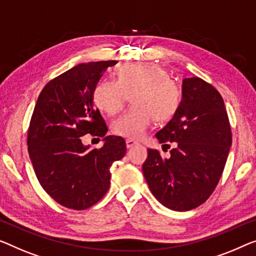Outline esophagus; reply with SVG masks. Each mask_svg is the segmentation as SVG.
Wrapping results in <instances>:
<instances>
[{
    "label": "esophagus",
    "mask_w": 256,
    "mask_h": 256,
    "mask_svg": "<svg viewBox=\"0 0 256 256\" xmlns=\"http://www.w3.org/2000/svg\"><path fill=\"white\" fill-rule=\"evenodd\" d=\"M125 142H126V147L128 148H132V147H134L136 144H138V142H136V141L132 140V139H126V141H125Z\"/></svg>",
    "instance_id": "34e87169"
}]
</instances>
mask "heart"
Wrapping results in <instances>:
<instances>
[{"instance_id":"heart-1","label":"heart","mask_w":256,"mask_h":256,"mask_svg":"<svg viewBox=\"0 0 256 256\" xmlns=\"http://www.w3.org/2000/svg\"><path fill=\"white\" fill-rule=\"evenodd\" d=\"M132 95V108L112 124L115 136L139 139L154 120H170L180 104V90L164 68L156 63H131L122 66L117 80H104L95 87L94 104L112 116Z\"/></svg>"}]
</instances>
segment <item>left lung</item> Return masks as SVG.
Listing matches in <instances>:
<instances>
[{"label":"left lung","instance_id":"8db88e82","mask_svg":"<svg viewBox=\"0 0 256 256\" xmlns=\"http://www.w3.org/2000/svg\"><path fill=\"white\" fill-rule=\"evenodd\" d=\"M177 112L155 136L174 142L170 158L148 150L142 164L146 182L158 202L176 212L199 207L218 184L232 144L224 101L215 87L198 77L182 79Z\"/></svg>","mask_w":256,"mask_h":256}]
</instances>
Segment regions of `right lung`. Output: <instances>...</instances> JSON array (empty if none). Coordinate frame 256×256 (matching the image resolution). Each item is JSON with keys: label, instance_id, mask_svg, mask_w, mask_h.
Returning a JSON list of instances; mask_svg holds the SVG:
<instances>
[{"label": "right lung", "instance_id": "right-lung-1", "mask_svg": "<svg viewBox=\"0 0 256 256\" xmlns=\"http://www.w3.org/2000/svg\"><path fill=\"white\" fill-rule=\"evenodd\" d=\"M117 60L82 63L50 80L38 98L28 132L30 162L42 188L64 207L82 210L104 198L110 166L126 152L122 136L108 128L93 104L98 80ZM104 138L100 150H88L82 136Z\"/></svg>", "mask_w": 256, "mask_h": 256}]
</instances>
